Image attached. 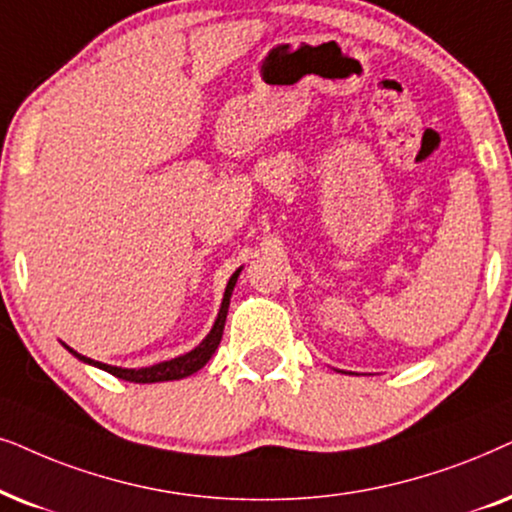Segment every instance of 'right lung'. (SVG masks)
I'll return each instance as SVG.
<instances>
[{
	"instance_id": "add662e5",
	"label": "right lung",
	"mask_w": 512,
	"mask_h": 512,
	"mask_svg": "<svg viewBox=\"0 0 512 512\" xmlns=\"http://www.w3.org/2000/svg\"><path fill=\"white\" fill-rule=\"evenodd\" d=\"M238 274H241V269L234 271V276L229 278L227 290H224V297H222L220 313H217L213 330L208 332V337L203 339V342L196 346V349L185 353V356H177L173 360H163V363H156V365H149V367H138V370H128V367L98 363V360L81 356V353L70 349V346H67V344H63V346L72 353L74 358H79L81 363L100 367V370L114 374V377H117V379L133 381V384H156V381L185 379V377H189V374L199 372L201 367L206 365L210 358H213V353H215L217 346H220V339H222V332H224V320H227V311H229V299H231V292H234V285L238 281Z\"/></svg>"
}]
</instances>
